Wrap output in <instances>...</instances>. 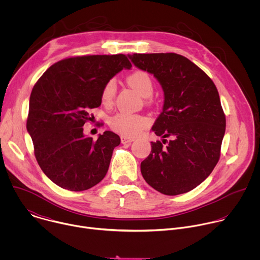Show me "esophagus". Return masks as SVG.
I'll return each instance as SVG.
<instances>
[{"instance_id": "34e87169", "label": "esophagus", "mask_w": 260, "mask_h": 260, "mask_svg": "<svg viewBox=\"0 0 260 260\" xmlns=\"http://www.w3.org/2000/svg\"><path fill=\"white\" fill-rule=\"evenodd\" d=\"M133 141H135L134 138H129V137H125V136L121 137V143L122 144H131Z\"/></svg>"}]
</instances>
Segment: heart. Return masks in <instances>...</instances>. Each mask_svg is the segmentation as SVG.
Masks as SVG:
<instances>
[{
  "instance_id": "obj_1",
  "label": "heart",
  "mask_w": 260,
  "mask_h": 260,
  "mask_svg": "<svg viewBox=\"0 0 260 260\" xmlns=\"http://www.w3.org/2000/svg\"><path fill=\"white\" fill-rule=\"evenodd\" d=\"M128 84L134 87L143 98H149L153 92V80L148 73L144 71H136L127 77ZM116 93V83L114 79H111L104 85L101 93L103 104L110 105L113 102ZM148 119L144 116L127 112H119L110 118L109 124L115 132L124 136H135L143 131L147 124Z\"/></svg>"
}]
</instances>
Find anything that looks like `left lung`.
<instances>
[{
    "instance_id": "1",
    "label": "left lung",
    "mask_w": 260,
    "mask_h": 260,
    "mask_svg": "<svg viewBox=\"0 0 260 260\" xmlns=\"http://www.w3.org/2000/svg\"><path fill=\"white\" fill-rule=\"evenodd\" d=\"M127 56L153 75L164 91L162 112L151 128L162 142H151V153L141 162L142 176L160 193L188 192L219 160L226 122L218 90L204 71L180 54Z\"/></svg>"
}]
</instances>
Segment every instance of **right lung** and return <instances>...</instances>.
Returning a JSON list of instances; mask_svg holds the SVG:
<instances>
[{
  "instance_id": "add662e5",
  "label": "right lung",
  "mask_w": 260,
  "mask_h": 260,
  "mask_svg": "<svg viewBox=\"0 0 260 260\" xmlns=\"http://www.w3.org/2000/svg\"><path fill=\"white\" fill-rule=\"evenodd\" d=\"M131 68L123 54L71 57L52 64L35 84L26 129L41 170L59 187L86 190L106 176L120 138L106 131L93 141L82 126L101 106L106 82Z\"/></svg>"
}]
</instances>
